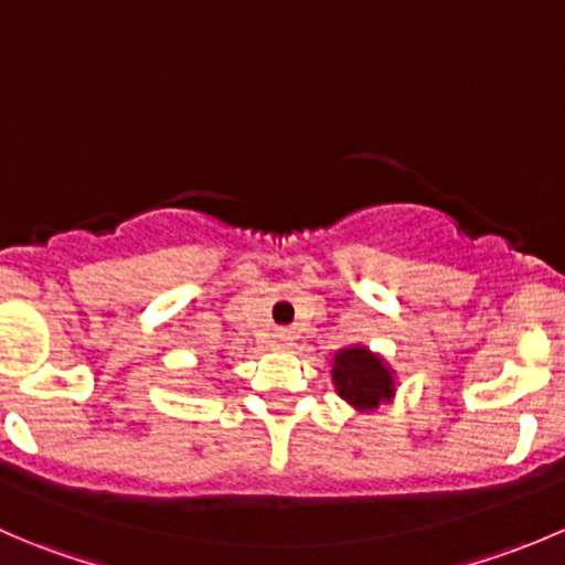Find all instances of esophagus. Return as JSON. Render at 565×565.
Returning <instances> with one entry per match:
<instances>
[{
    "instance_id": "esophagus-1",
    "label": "esophagus",
    "mask_w": 565,
    "mask_h": 565,
    "mask_svg": "<svg viewBox=\"0 0 565 565\" xmlns=\"http://www.w3.org/2000/svg\"><path fill=\"white\" fill-rule=\"evenodd\" d=\"M289 347H292V333L289 330H278L273 335V350H289Z\"/></svg>"
}]
</instances>
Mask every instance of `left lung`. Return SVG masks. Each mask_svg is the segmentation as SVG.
I'll return each instance as SVG.
<instances>
[{"instance_id":"8db88e82","label":"left lung","mask_w":565,"mask_h":565,"mask_svg":"<svg viewBox=\"0 0 565 565\" xmlns=\"http://www.w3.org/2000/svg\"><path fill=\"white\" fill-rule=\"evenodd\" d=\"M330 380L339 398H344L355 413H372L396 396V369L380 352L366 344H347L333 352Z\"/></svg>"}]
</instances>
